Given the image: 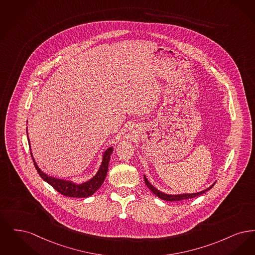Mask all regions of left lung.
<instances>
[{
	"mask_svg": "<svg viewBox=\"0 0 255 255\" xmlns=\"http://www.w3.org/2000/svg\"><path fill=\"white\" fill-rule=\"evenodd\" d=\"M144 183H145V185L147 186V188H149L154 194H155L157 197H159V198H161V199L166 200V201H181V200H186V199H190V198H193V197H197V196H199L201 194H203V193H205L206 191H208V190H210L214 185H215V183H216V181L211 185V187H209L208 188H206V189H204V190H201L199 192H195V193H182V194H168V193H165V192H163V191H161V190H159L158 188H156L154 186H152L149 182H148V180L146 179L145 177V175H144Z\"/></svg>",
	"mask_w": 255,
	"mask_h": 255,
	"instance_id": "8db88e82",
	"label": "left lung"
}]
</instances>
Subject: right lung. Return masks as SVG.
Listing matches in <instances>:
<instances>
[{
	"instance_id": "obj_1",
	"label": "right lung",
	"mask_w": 255,
	"mask_h": 255,
	"mask_svg": "<svg viewBox=\"0 0 255 255\" xmlns=\"http://www.w3.org/2000/svg\"><path fill=\"white\" fill-rule=\"evenodd\" d=\"M28 144H29V141H28ZM112 151H113V146H111L108 149H106L105 152L103 153L102 163L100 165L99 169L96 172V174L88 181L83 182V183H78V184L73 181H70V180L60 179V178L52 177V176L47 175L46 173H44V171L41 170V168L35 162L32 152H30V153H31L32 160H33L34 166L36 167L39 175L44 181H45L47 184H49L52 188H55V190L60 192L62 195H65L67 197L83 198V197L91 196L103 185L106 176H107V173H108L109 163L111 160Z\"/></svg>"
}]
</instances>
